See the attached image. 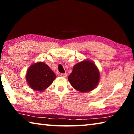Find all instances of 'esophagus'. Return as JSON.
Here are the masks:
<instances>
[{"mask_svg": "<svg viewBox=\"0 0 134 134\" xmlns=\"http://www.w3.org/2000/svg\"><path fill=\"white\" fill-rule=\"evenodd\" d=\"M60 76H62V77H66L67 76V74L66 73H62V74H60Z\"/></svg>", "mask_w": 134, "mask_h": 134, "instance_id": "34e87169", "label": "esophagus"}]
</instances>
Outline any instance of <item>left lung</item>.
Instances as JSON below:
<instances>
[{
	"label": "left lung",
	"instance_id": "1",
	"mask_svg": "<svg viewBox=\"0 0 134 134\" xmlns=\"http://www.w3.org/2000/svg\"><path fill=\"white\" fill-rule=\"evenodd\" d=\"M100 79V71L93 61L86 59L74 65L71 73L68 77L74 89L81 93L94 90Z\"/></svg>",
	"mask_w": 134,
	"mask_h": 134
}]
</instances>
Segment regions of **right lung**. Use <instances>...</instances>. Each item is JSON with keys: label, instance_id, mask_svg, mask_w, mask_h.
Masks as SVG:
<instances>
[{"label": "right lung", "instance_id": "add662e5", "mask_svg": "<svg viewBox=\"0 0 134 134\" xmlns=\"http://www.w3.org/2000/svg\"><path fill=\"white\" fill-rule=\"evenodd\" d=\"M25 77L31 89L42 92L53 83L56 75L48 65L39 62L33 63L29 67Z\"/></svg>", "mask_w": 134, "mask_h": 134}]
</instances>
